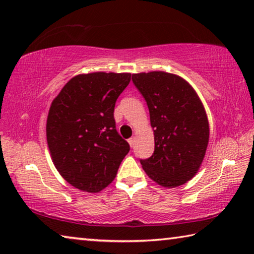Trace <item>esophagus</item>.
I'll use <instances>...</instances> for the list:
<instances>
[{
  "label": "esophagus",
  "instance_id": "obj_1",
  "mask_svg": "<svg viewBox=\"0 0 254 254\" xmlns=\"http://www.w3.org/2000/svg\"><path fill=\"white\" fill-rule=\"evenodd\" d=\"M134 143H135V137L134 136L130 137V139H128V144L131 145V148L134 147Z\"/></svg>",
  "mask_w": 254,
  "mask_h": 254
}]
</instances>
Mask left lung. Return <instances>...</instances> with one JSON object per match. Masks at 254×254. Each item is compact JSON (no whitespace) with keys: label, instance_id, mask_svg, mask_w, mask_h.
Masks as SVG:
<instances>
[{"label":"left lung","instance_id":"obj_1","mask_svg":"<svg viewBox=\"0 0 254 254\" xmlns=\"http://www.w3.org/2000/svg\"><path fill=\"white\" fill-rule=\"evenodd\" d=\"M147 102L154 134V152L140 162L153 182L166 188L186 184L197 174L209 140L204 105L180 76L166 71L132 75Z\"/></svg>","mask_w":254,"mask_h":254}]
</instances>
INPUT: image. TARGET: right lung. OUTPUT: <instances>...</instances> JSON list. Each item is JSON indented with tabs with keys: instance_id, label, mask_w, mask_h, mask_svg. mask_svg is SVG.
<instances>
[{
	"instance_id": "obj_1",
	"label": "right lung",
	"mask_w": 254,
	"mask_h": 254,
	"mask_svg": "<svg viewBox=\"0 0 254 254\" xmlns=\"http://www.w3.org/2000/svg\"><path fill=\"white\" fill-rule=\"evenodd\" d=\"M131 80L128 72L80 74L56 96L47 119L51 159L71 186L98 192L118 174L130 145L115 128V102Z\"/></svg>"
}]
</instances>
